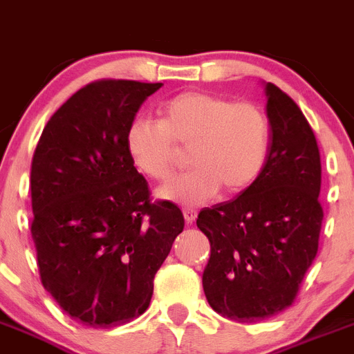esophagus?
<instances>
[{
    "label": "esophagus",
    "instance_id": "34e87169",
    "mask_svg": "<svg viewBox=\"0 0 354 354\" xmlns=\"http://www.w3.org/2000/svg\"><path fill=\"white\" fill-rule=\"evenodd\" d=\"M183 216L187 220V223H194L197 218V209H194V207H185Z\"/></svg>",
    "mask_w": 354,
    "mask_h": 354
}]
</instances>
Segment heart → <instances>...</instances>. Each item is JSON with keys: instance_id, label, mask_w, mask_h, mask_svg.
Here are the masks:
<instances>
[{"instance_id": "obj_1", "label": "heart", "mask_w": 354, "mask_h": 354, "mask_svg": "<svg viewBox=\"0 0 354 354\" xmlns=\"http://www.w3.org/2000/svg\"><path fill=\"white\" fill-rule=\"evenodd\" d=\"M269 115L259 102L232 101L209 92H181L158 110V122L136 118L125 131V148L145 176L167 181L181 151L192 169L160 188V197L199 206L220 192L237 194L262 174L270 151Z\"/></svg>"}]
</instances>
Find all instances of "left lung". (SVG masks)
Segmentation results:
<instances>
[{"mask_svg":"<svg viewBox=\"0 0 354 354\" xmlns=\"http://www.w3.org/2000/svg\"><path fill=\"white\" fill-rule=\"evenodd\" d=\"M272 129L262 174L236 199L206 207L197 227L211 243L203 274L209 306L241 323L292 306L318 253L323 207L316 136L297 102L267 84Z\"/></svg>","mask_w":354,"mask_h":354,"instance_id":"left-lung-1","label":"left lung"}]
</instances>
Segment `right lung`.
Returning a JSON list of instances; mask_svg holds the SVG:
<instances>
[{"label":"right lung","instance_id":"right-lung-1","mask_svg":"<svg viewBox=\"0 0 354 354\" xmlns=\"http://www.w3.org/2000/svg\"><path fill=\"white\" fill-rule=\"evenodd\" d=\"M162 84L92 82L43 129L31 162V236L41 285L82 325L110 328L143 315L183 213L151 201L125 131Z\"/></svg>","mask_w":354,"mask_h":354}]
</instances>
